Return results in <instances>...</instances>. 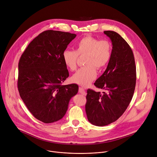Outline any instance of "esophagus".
Here are the masks:
<instances>
[{"label": "esophagus", "instance_id": "esophagus-1", "mask_svg": "<svg viewBox=\"0 0 157 157\" xmlns=\"http://www.w3.org/2000/svg\"><path fill=\"white\" fill-rule=\"evenodd\" d=\"M78 92H79V93H80V94H82V95H86V94H87V93L86 92V91H85V90H84L82 87H79V89H78Z\"/></svg>", "mask_w": 157, "mask_h": 157}]
</instances>
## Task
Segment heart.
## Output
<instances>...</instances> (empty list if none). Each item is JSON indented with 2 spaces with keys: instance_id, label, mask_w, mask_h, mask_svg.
<instances>
[{
  "instance_id": "heart-1",
  "label": "heart",
  "mask_w": 157,
  "mask_h": 157,
  "mask_svg": "<svg viewBox=\"0 0 157 157\" xmlns=\"http://www.w3.org/2000/svg\"><path fill=\"white\" fill-rule=\"evenodd\" d=\"M75 48V50H65L63 52V62L68 70L74 71L79 56L86 55L84 64L86 65L80 68L71 79L80 86H87L97 76L96 68L102 69L109 62L112 46L108 40L86 36L76 42Z\"/></svg>"
}]
</instances>
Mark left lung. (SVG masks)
Segmentation results:
<instances>
[{
    "instance_id": "8db88e82",
    "label": "left lung",
    "mask_w": 157,
    "mask_h": 157,
    "mask_svg": "<svg viewBox=\"0 0 157 157\" xmlns=\"http://www.w3.org/2000/svg\"><path fill=\"white\" fill-rule=\"evenodd\" d=\"M104 33L112 41L111 57L94 85L105 92L88 89L86 104L89 121L98 126L109 124L123 115L133 96L136 80L135 57L129 45L116 32Z\"/></svg>"
}]
</instances>
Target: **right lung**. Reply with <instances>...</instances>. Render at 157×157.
I'll list each match as a JSON object with an SVG mask.
<instances>
[{"instance_id": "1", "label": "right lung", "mask_w": 157, "mask_h": 157, "mask_svg": "<svg viewBox=\"0 0 157 157\" xmlns=\"http://www.w3.org/2000/svg\"><path fill=\"white\" fill-rule=\"evenodd\" d=\"M75 34L47 30L28 46L18 64L19 95L34 117L44 123L61 119L78 86H63L69 76L62 55Z\"/></svg>"}]
</instances>
